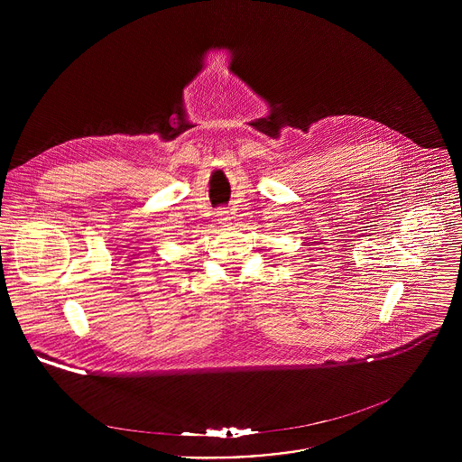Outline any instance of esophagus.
<instances>
[{
    "instance_id": "obj_1",
    "label": "esophagus",
    "mask_w": 462,
    "mask_h": 462,
    "mask_svg": "<svg viewBox=\"0 0 462 462\" xmlns=\"http://www.w3.org/2000/svg\"><path fill=\"white\" fill-rule=\"evenodd\" d=\"M217 220H218V224H227L229 220H231V215H229V211L227 209H218L217 211Z\"/></svg>"
}]
</instances>
